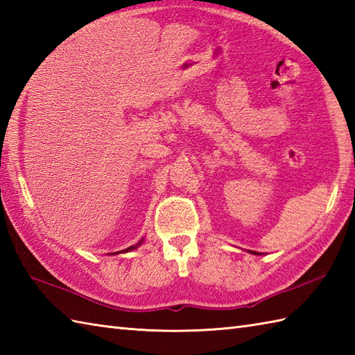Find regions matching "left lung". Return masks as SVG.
Wrapping results in <instances>:
<instances>
[{"label":"left lung","instance_id":"8db88e82","mask_svg":"<svg viewBox=\"0 0 355 355\" xmlns=\"http://www.w3.org/2000/svg\"><path fill=\"white\" fill-rule=\"evenodd\" d=\"M252 253H256V252H252Z\"/></svg>","mask_w":355,"mask_h":355}]
</instances>
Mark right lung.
I'll use <instances>...</instances> for the list:
<instances>
[{
  "mask_svg": "<svg viewBox=\"0 0 355 355\" xmlns=\"http://www.w3.org/2000/svg\"><path fill=\"white\" fill-rule=\"evenodd\" d=\"M143 243V239L140 241V243H137V244H134V245H131V247H128V248H125V250H122V253H125V252H131V250H134V248H137L140 244ZM116 253H119V252H116Z\"/></svg>",
  "mask_w": 355,
  "mask_h": 355,
  "instance_id": "obj_1",
  "label": "right lung"
}]
</instances>
